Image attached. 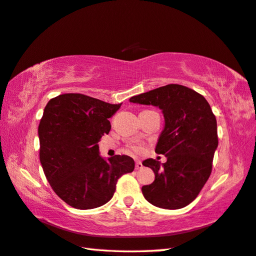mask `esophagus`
<instances>
[{"label":"esophagus","mask_w":256,"mask_h":256,"mask_svg":"<svg viewBox=\"0 0 256 256\" xmlns=\"http://www.w3.org/2000/svg\"><path fill=\"white\" fill-rule=\"evenodd\" d=\"M144 168L142 163H141L140 161H136V170H140V168Z\"/></svg>","instance_id":"1"}]
</instances>
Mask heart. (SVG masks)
<instances>
[{
	"label": "heart",
	"mask_w": 256,
	"mask_h": 256,
	"mask_svg": "<svg viewBox=\"0 0 256 256\" xmlns=\"http://www.w3.org/2000/svg\"><path fill=\"white\" fill-rule=\"evenodd\" d=\"M137 150H138V149H137Z\"/></svg>",
	"instance_id": "obj_1"
}]
</instances>
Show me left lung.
I'll use <instances>...</instances> for the list:
<instances>
[{
	"instance_id": "8db88e82",
	"label": "left lung",
	"mask_w": 256,
	"mask_h": 256,
	"mask_svg": "<svg viewBox=\"0 0 256 256\" xmlns=\"http://www.w3.org/2000/svg\"><path fill=\"white\" fill-rule=\"evenodd\" d=\"M132 103L153 105L164 116V129L156 146L158 154L168 161L146 158L156 180L142 186V194L152 205L180 209L200 194L212 168L218 146L217 120L210 105L196 90L180 84H168L132 96Z\"/></svg>"
}]
</instances>
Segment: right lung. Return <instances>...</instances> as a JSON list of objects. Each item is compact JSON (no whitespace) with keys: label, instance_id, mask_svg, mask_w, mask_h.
<instances>
[{"label":"right lung","instance_id":"add662e5","mask_svg":"<svg viewBox=\"0 0 256 256\" xmlns=\"http://www.w3.org/2000/svg\"><path fill=\"white\" fill-rule=\"evenodd\" d=\"M122 104H110L76 93L51 98L38 127L39 158L54 192L76 209H93L112 200L122 175L134 168L128 156L108 160L100 156L98 141L112 128Z\"/></svg>","mask_w":256,"mask_h":256}]
</instances>
